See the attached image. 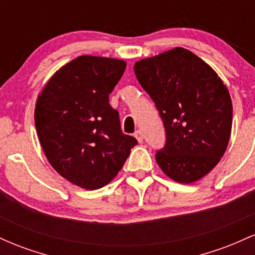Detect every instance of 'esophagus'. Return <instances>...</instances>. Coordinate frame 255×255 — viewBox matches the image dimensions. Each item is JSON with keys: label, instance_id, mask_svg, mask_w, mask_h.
Listing matches in <instances>:
<instances>
[{"label": "esophagus", "instance_id": "34e87169", "mask_svg": "<svg viewBox=\"0 0 255 255\" xmlns=\"http://www.w3.org/2000/svg\"><path fill=\"white\" fill-rule=\"evenodd\" d=\"M134 136H135V139H136L139 142H142V140H144V136H142L141 130H136L135 133H134Z\"/></svg>", "mask_w": 255, "mask_h": 255}]
</instances>
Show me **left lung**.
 <instances>
[{"instance_id": "obj_1", "label": "left lung", "mask_w": 255, "mask_h": 255, "mask_svg": "<svg viewBox=\"0 0 255 255\" xmlns=\"http://www.w3.org/2000/svg\"><path fill=\"white\" fill-rule=\"evenodd\" d=\"M134 72L164 124L166 142L156 153L158 165L176 182L200 180L218 164L230 139L233 104L227 86L183 48L137 61Z\"/></svg>"}]
</instances>
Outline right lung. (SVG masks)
Masks as SVG:
<instances>
[{
	"instance_id": "add662e5",
	"label": "right lung",
	"mask_w": 255,
	"mask_h": 255,
	"mask_svg": "<svg viewBox=\"0 0 255 255\" xmlns=\"http://www.w3.org/2000/svg\"><path fill=\"white\" fill-rule=\"evenodd\" d=\"M126 66L83 55L61 67L38 95L34 124L44 153L61 176L87 191L109 183L137 144L122 133L109 104Z\"/></svg>"
}]
</instances>
